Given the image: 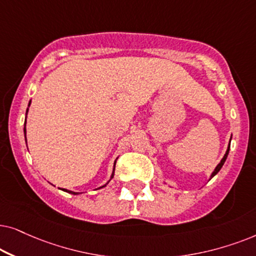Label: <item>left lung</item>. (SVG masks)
Here are the masks:
<instances>
[{
	"label": "left lung",
	"mask_w": 256,
	"mask_h": 256,
	"mask_svg": "<svg viewBox=\"0 0 256 256\" xmlns=\"http://www.w3.org/2000/svg\"><path fill=\"white\" fill-rule=\"evenodd\" d=\"M230 140H232V137H230ZM230 144H228L227 151H226V153H224V158H222V159H221V162H220L219 164H218V166H216V170H214V171L212 172V174H210V179H212V178H213V176H216V173L220 171V170H221V168H222V165H224V162H226V159H227V156H228V152H230Z\"/></svg>",
	"instance_id": "8db88e82"
}]
</instances>
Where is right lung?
<instances>
[{"mask_svg": "<svg viewBox=\"0 0 256 256\" xmlns=\"http://www.w3.org/2000/svg\"><path fill=\"white\" fill-rule=\"evenodd\" d=\"M29 105H30V102H29ZM26 114H28V108H26ZM26 122H24V136H26ZM114 165H116V162H114ZM114 171H112V174H111V179L114 178ZM108 182H110V180H108ZM108 184V182H106ZM106 184H105L104 186H102V187H105L106 186ZM102 187H100V188H102ZM63 190L64 192H68V193H71V194H80L78 192H72V190H66V188H63Z\"/></svg>", "mask_w": 256, "mask_h": 256, "instance_id": "add662e5", "label": "right lung"}]
</instances>
